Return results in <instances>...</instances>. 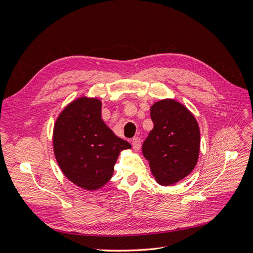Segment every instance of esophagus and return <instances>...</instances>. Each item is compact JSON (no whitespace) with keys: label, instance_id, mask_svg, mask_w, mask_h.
<instances>
[{"label":"esophagus","instance_id":"1","mask_svg":"<svg viewBox=\"0 0 253 253\" xmlns=\"http://www.w3.org/2000/svg\"><path fill=\"white\" fill-rule=\"evenodd\" d=\"M132 145H133V149L135 151H139L141 148V140L139 137H134L132 139Z\"/></svg>","mask_w":253,"mask_h":253}]
</instances>
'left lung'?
Instances as JSON below:
<instances>
[{
	"instance_id": "left-lung-1",
	"label": "left lung",
	"mask_w": 253,
	"mask_h": 253,
	"mask_svg": "<svg viewBox=\"0 0 253 253\" xmlns=\"http://www.w3.org/2000/svg\"><path fill=\"white\" fill-rule=\"evenodd\" d=\"M154 127L142 144L156 181L171 186L185 178L197 164L201 135L197 121L190 111L172 99L151 106Z\"/></svg>"
}]
</instances>
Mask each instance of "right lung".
Segmentation results:
<instances>
[{
	"label": "right lung",
	"mask_w": 253,
	"mask_h": 253,
	"mask_svg": "<svg viewBox=\"0 0 253 253\" xmlns=\"http://www.w3.org/2000/svg\"><path fill=\"white\" fill-rule=\"evenodd\" d=\"M131 144L119 138L101 118V102L82 97L68 104L53 127V151L66 177L86 190L108 182L119 152Z\"/></svg>",
	"instance_id": "add662e5"
}]
</instances>
